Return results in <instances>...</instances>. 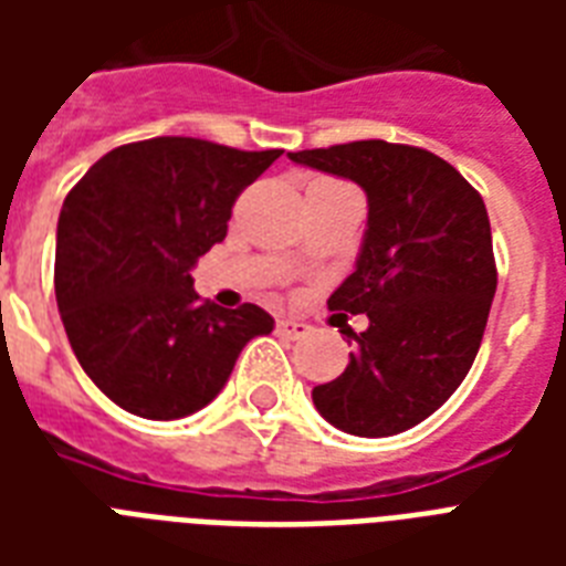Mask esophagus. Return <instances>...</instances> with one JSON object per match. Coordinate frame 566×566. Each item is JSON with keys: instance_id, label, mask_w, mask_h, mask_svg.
Here are the masks:
<instances>
[{"instance_id": "1", "label": "esophagus", "mask_w": 566, "mask_h": 566, "mask_svg": "<svg viewBox=\"0 0 566 566\" xmlns=\"http://www.w3.org/2000/svg\"><path fill=\"white\" fill-rule=\"evenodd\" d=\"M275 332L282 337H291V340H300V337H305L311 332L305 323H300V319H279L275 323Z\"/></svg>"}]
</instances>
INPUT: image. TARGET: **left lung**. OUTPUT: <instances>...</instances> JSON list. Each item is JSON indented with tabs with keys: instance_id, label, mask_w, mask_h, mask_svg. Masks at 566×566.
Listing matches in <instances>:
<instances>
[{
	"instance_id": "8db88e82",
	"label": "left lung",
	"mask_w": 566,
	"mask_h": 566,
	"mask_svg": "<svg viewBox=\"0 0 566 566\" xmlns=\"http://www.w3.org/2000/svg\"><path fill=\"white\" fill-rule=\"evenodd\" d=\"M291 161L367 193L361 252L328 308L370 326L349 328L346 370L311 399L346 434H399L455 394L482 346L496 293L488 208L452 164L417 146L355 140Z\"/></svg>"
}]
</instances>
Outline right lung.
I'll list each match as a JSON object with an SVG mask.
<instances>
[{
	"label": "right lung",
	"mask_w": 566,
	"mask_h": 566,
	"mask_svg": "<svg viewBox=\"0 0 566 566\" xmlns=\"http://www.w3.org/2000/svg\"><path fill=\"white\" fill-rule=\"evenodd\" d=\"M282 155L153 137L102 155L57 217L55 296L91 381L123 411L179 420L229 381L240 349L273 332L258 305L199 302V255L229 231L240 190Z\"/></svg>",
	"instance_id": "obj_1"
}]
</instances>
